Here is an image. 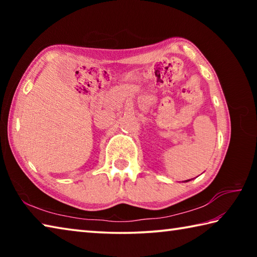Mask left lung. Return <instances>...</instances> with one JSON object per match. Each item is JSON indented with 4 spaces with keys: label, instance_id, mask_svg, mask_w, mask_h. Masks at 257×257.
<instances>
[{
    "label": "left lung",
    "instance_id": "8db88e82",
    "mask_svg": "<svg viewBox=\"0 0 257 257\" xmlns=\"http://www.w3.org/2000/svg\"><path fill=\"white\" fill-rule=\"evenodd\" d=\"M186 181H189V180H186Z\"/></svg>",
    "mask_w": 257,
    "mask_h": 257
}]
</instances>
